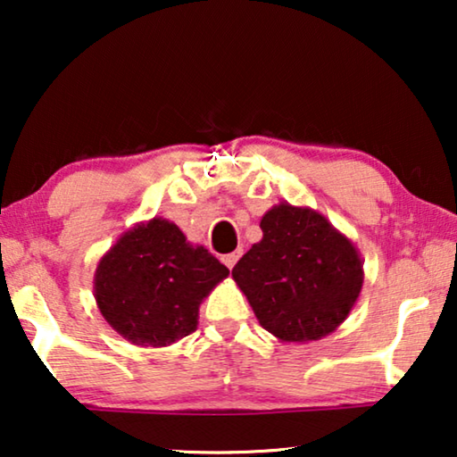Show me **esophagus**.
<instances>
[{
  "label": "esophagus",
  "instance_id": "obj_1",
  "mask_svg": "<svg viewBox=\"0 0 457 457\" xmlns=\"http://www.w3.org/2000/svg\"><path fill=\"white\" fill-rule=\"evenodd\" d=\"M239 258H241V249H237V252H233V253L222 255V262H224V264H227V268H233Z\"/></svg>",
  "mask_w": 457,
  "mask_h": 457
}]
</instances>
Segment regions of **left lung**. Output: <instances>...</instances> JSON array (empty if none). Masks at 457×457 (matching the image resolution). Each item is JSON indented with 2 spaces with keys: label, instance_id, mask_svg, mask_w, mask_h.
I'll return each mask as SVG.
<instances>
[{
  "label": "left lung",
  "instance_id": "obj_1",
  "mask_svg": "<svg viewBox=\"0 0 457 457\" xmlns=\"http://www.w3.org/2000/svg\"><path fill=\"white\" fill-rule=\"evenodd\" d=\"M260 228L264 237L237 262L233 278L262 327L287 343L333 333L364 283L358 249L322 214L287 202L268 210Z\"/></svg>",
  "mask_w": 457,
  "mask_h": 457
}]
</instances>
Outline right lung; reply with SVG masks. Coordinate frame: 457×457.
Instances as JSON below:
<instances>
[{
  "instance_id": "right-lung-1",
  "label": "right lung",
  "mask_w": 457,
  "mask_h": 457,
  "mask_svg": "<svg viewBox=\"0 0 457 457\" xmlns=\"http://www.w3.org/2000/svg\"><path fill=\"white\" fill-rule=\"evenodd\" d=\"M228 277L208 249L174 222L154 218L127 230L99 260L93 291L112 328L135 345L166 347L197 328L199 303Z\"/></svg>"
}]
</instances>
